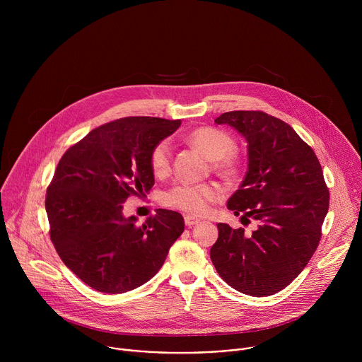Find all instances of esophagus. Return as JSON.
Instances as JSON below:
<instances>
[{"label":"esophagus","mask_w":362,"mask_h":362,"mask_svg":"<svg viewBox=\"0 0 362 362\" xmlns=\"http://www.w3.org/2000/svg\"><path fill=\"white\" fill-rule=\"evenodd\" d=\"M200 222V219H197V218H194V216H190V215H186L185 216V223H186V226H194V225H197Z\"/></svg>","instance_id":"34e87169"}]
</instances>
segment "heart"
Segmentation results:
<instances>
[{"label":"heart","mask_w":362,"mask_h":362,"mask_svg":"<svg viewBox=\"0 0 362 362\" xmlns=\"http://www.w3.org/2000/svg\"><path fill=\"white\" fill-rule=\"evenodd\" d=\"M187 141L199 148L206 158L214 162V172L223 180L233 183L242 175V165L235 154L236 141L223 130L215 127H200L187 136ZM151 173L156 177H165L170 172V146L168 140L154 144L148 154ZM222 196L215 183L202 185H176L162 194V203L168 208L186 214L199 215L208 206Z\"/></svg>","instance_id":"b5f03b06"}]
</instances>
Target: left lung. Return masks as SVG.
Wrapping results in <instances>:
<instances>
[{"label": "left lung", "mask_w": 362, "mask_h": 362, "mask_svg": "<svg viewBox=\"0 0 362 362\" xmlns=\"http://www.w3.org/2000/svg\"><path fill=\"white\" fill-rule=\"evenodd\" d=\"M215 123L235 127L247 141V173L228 209L257 228L246 235L219 223L211 259L236 291L269 296L288 286L318 247L329 208L322 168L313 147L271 115L236 110Z\"/></svg>", "instance_id": "8db88e82"}]
</instances>
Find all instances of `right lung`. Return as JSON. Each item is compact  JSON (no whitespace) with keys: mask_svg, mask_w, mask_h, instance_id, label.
Listing matches in <instances>:
<instances>
[{"mask_svg":"<svg viewBox=\"0 0 362 362\" xmlns=\"http://www.w3.org/2000/svg\"><path fill=\"white\" fill-rule=\"evenodd\" d=\"M180 120L123 117L66 150L47 187L49 238L64 265L98 292L123 293L159 272L185 230L183 216L158 209L143 225L123 202L154 185L148 154Z\"/></svg>","mask_w":362,"mask_h":362,"instance_id":"obj_1","label":"right lung"}]
</instances>
